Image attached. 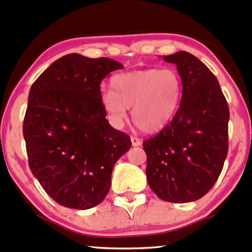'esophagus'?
Wrapping results in <instances>:
<instances>
[{
    "mask_svg": "<svg viewBox=\"0 0 252 252\" xmlns=\"http://www.w3.org/2000/svg\"><path fill=\"white\" fill-rule=\"evenodd\" d=\"M141 143H142V142H141L140 138H137V137H135V136H132V137H131V144H132V146L138 147V146H141Z\"/></svg>",
    "mask_w": 252,
    "mask_h": 252,
    "instance_id": "34e87169",
    "label": "esophagus"
}]
</instances>
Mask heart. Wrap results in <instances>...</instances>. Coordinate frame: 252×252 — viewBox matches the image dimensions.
Returning <instances> with one entry per match:
<instances>
[{
	"label": "heart",
	"instance_id": "1",
	"mask_svg": "<svg viewBox=\"0 0 252 252\" xmlns=\"http://www.w3.org/2000/svg\"><path fill=\"white\" fill-rule=\"evenodd\" d=\"M112 91H104L102 105L110 121L121 126L126 109L141 130L155 132L175 116L180 106L182 80L173 68H144L118 73L111 78Z\"/></svg>",
	"mask_w": 252,
	"mask_h": 252
}]
</instances>
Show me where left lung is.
I'll return each mask as SVG.
<instances>
[{"label":"left lung","instance_id":"obj_1","mask_svg":"<svg viewBox=\"0 0 252 252\" xmlns=\"http://www.w3.org/2000/svg\"><path fill=\"white\" fill-rule=\"evenodd\" d=\"M163 60L176 65L182 96L172 122L143 142L146 175L158 198L184 204L202 198L220 175L230 112L218 79L198 58L180 51Z\"/></svg>","mask_w":252,"mask_h":252}]
</instances>
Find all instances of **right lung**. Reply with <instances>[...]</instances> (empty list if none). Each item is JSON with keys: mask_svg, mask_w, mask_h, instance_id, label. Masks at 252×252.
I'll return each mask as SVG.
<instances>
[{"mask_svg": "<svg viewBox=\"0 0 252 252\" xmlns=\"http://www.w3.org/2000/svg\"><path fill=\"white\" fill-rule=\"evenodd\" d=\"M123 65L109 58L71 53L51 63L32 85L24 121L33 175L62 206L88 210L111 186L115 163L131 147L110 126L100 82Z\"/></svg>", "mask_w": 252, "mask_h": 252, "instance_id": "1", "label": "right lung"}]
</instances>
